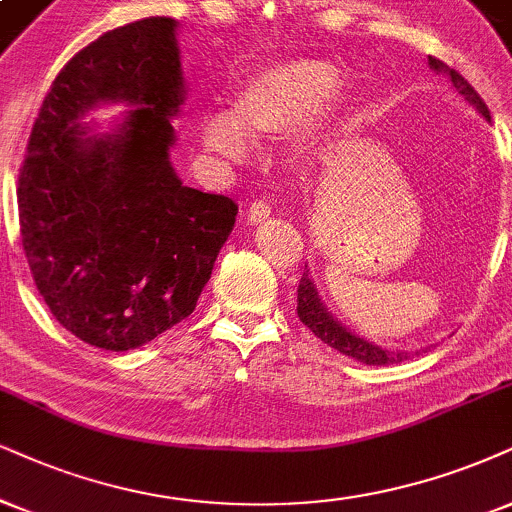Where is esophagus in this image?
I'll return each mask as SVG.
<instances>
[{"label":"esophagus","mask_w":512,"mask_h":512,"mask_svg":"<svg viewBox=\"0 0 512 512\" xmlns=\"http://www.w3.org/2000/svg\"><path fill=\"white\" fill-rule=\"evenodd\" d=\"M268 218H270V204H266V201H254V204L249 206V211H246V220H249L251 225L266 223Z\"/></svg>","instance_id":"obj_1"}]
</instances>
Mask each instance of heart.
<instances>
[{
	"mask_svg": "<svg viewBox=\"0 0 512 512\" xmlns=\"http://www.w3.org/2000/svg\"><path fill=\"white\" fill-rule=\"evenodd\" d=\"M337 68L318 59H292L251 75L230 99V116L211 113L201 121V144L227 161H242L249 140L285 135L311 116L330 118L346 97L334 85Z\"/></svg>",
	"mask_w": 512,
	"mask_h": 512,
	"instance_id": "obj_1",
	"label": "heart"
}]
</instances>
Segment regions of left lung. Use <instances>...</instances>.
I'll return each instance as SVG.
<instances>
[{"label":"left lung","instance_id":"8db88e82","mask_svg":"<svg viewBox=\"0 0 512 512\" xmlns=\"http://www.w3.org/2000/svg\"><path fill=\"white\" fill-rule=\"evenodd\" d=\"M430 68L437 73L449 75L451 85L456 87L460 97H463L470 106H475L477 113H482L487 121H491L487 104L482 102V97L475 92V87H472L470 82L463 78V75L446 66L444 61L434 59V56H430ZM296 294H299L296 296V313H299L301 323H304L308 330H311L315 337L320 339V342L332 346V349L344 353V356L353 358V361H361L365 365H391V363H401L403 358H408L403 351L382 349V346L365 342L363 337L349 332L342 323H339V320H334L332 313L327 311V308L323 306V301H320L318 289H315L313 280L308 277V270L304 273V277H301Z\"/></svg>","mask_w":512,"mask_h":512}]
</instances>
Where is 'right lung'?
Wrapping results in <instances>:
<instances>
[{
	"label": "right lung",
	"mask_w": 512,
	"mask_h": 512,
	"mask_svg": "<svg viewBox=\"0 0 512 512\" xmlns=\"http://www.w3.org/2000/svg\"><path fill=\"white\" fill-rule=\"evenodd\" d=\"M178 21L151 16L80 49L44 97L18 175L30 273L59 325L130 351L197 308L237 204L185 187L170 166V118L185 102ZM135 105L111 133L79 118Z\"/></svg>",
	"instance_id": "obj_1"
}]
</instances>
